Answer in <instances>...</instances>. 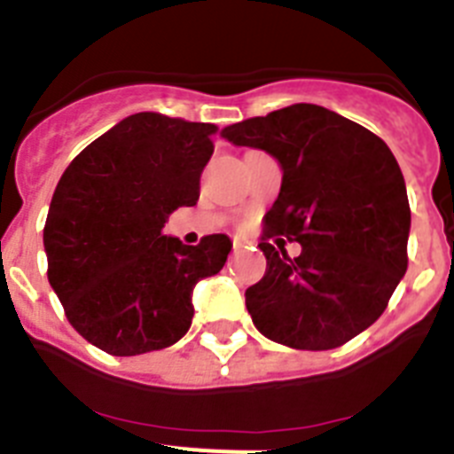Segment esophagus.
Instances as JSON below:
<instances>
[{
	"mask_svg": "<svg viewBox=\"0 0 454 454\" xmlns=\"http://www.w3.org/2000/svg\"><path fill=\"white\" fill-rule=\"evenodd\" d=\"M240 246H243V239H234V250H239Z\"/></svg>",
	"mask_w": 454,
	"mask_h": 454,
	"instance_id": "34e87169",
	"label": "esophagus"
}]
</instances>
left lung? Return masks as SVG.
Here are the masks:
<instances>
[{
  "mask_svg": "<svg viewBox=\"0 0 454 454\" xmlns=\"http://www.w3.org/2000/svg\"><path fill=\"white\" fill-rule=\"evenodd\" d=\"M223 136L266 150L284 170L259 243L266 275L246 291L252 323L295 350L343 346L384 314L407 270L411 211L395 156L366 127L316 104L243 120ZM279 235L303 252L291 260Z\"/></svg>",
  "mask_w": 454,
  "mask_h": 454,
  "instance_id": "8db88e82",
  "label": "left lung"
}]
</instances>
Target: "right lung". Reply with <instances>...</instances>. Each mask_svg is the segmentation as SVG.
Segmentation results:
<instances>
[{"label":"right lung","mask_w":454,"mask_h":454,"mask_svg":"<svg viewBox=\"0 0 454 454\" xmlns=\"http://www.w3.org/2000/svg\"><path fill=\"white\" fill-rule=\"evenodd\" d=\"M215 124L136 114L92 140L59 179L47 214V279L70 325L115 356L163 350L191 327L192 286L223 270L231 240L163 236L200 198Z\"/></svg>","instance_id":"1"}]
</instances>
